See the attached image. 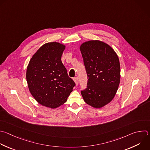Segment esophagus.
<instances>
[{
  "mask_svg": "<svg viewBox=\"0 0 150 150\" xmlns=\"http://www.w3.org/2000/svg\"><path fill=\"white\" fill-rule=\"evenodd\" d=\"M74 82H75L76 85H78V83H79V79H78V77H75V78H74Z\"/></svg>",
  "mask_w": 150,
  "mask_h": 150,
  "instance_id": "34e87169",
  "label": "esophagus"
}]
</instances>
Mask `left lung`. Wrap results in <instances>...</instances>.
<instances>
[{"label": "left lung", "instance_id": "8db88e82", "mask_svg": "<svg viewBox=\"0 0 150 150\" xmlns=\"http://www.w3.org/2000/svg\"><path fill=\"white\" fill-rule=\"evenodd\" d=\"M85 67L87 88L81 91L84 101L95 108L110 103L120 82V64L114 50L106 43L89 40L80 46Z\"/></svg>", "mask_w": 150, "mask_h": 150}]
</instances>
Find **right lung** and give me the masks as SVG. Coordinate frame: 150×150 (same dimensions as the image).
I'll list each match as a JSON object with an SVG mask.
<instances>
[{
    "instance_id": "right-lung-1",
    "label": "right lung",
    "mask_w": 150,
    "mask_h": 150,
    "mask_svg": "<svg viewBox=\"0 0 150 150\" xmlns=\"http://www.w3.org/2000/svg\"><path fill=\"white\" fill-rule=\"evenodd\" d=\"M65 46L58 42L43 45L30 59L26 69L29 91L35 100L52 109L67 102L75 86L61 61Z\"/></svg>"
}]
</instances>
